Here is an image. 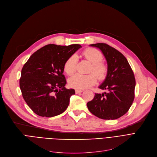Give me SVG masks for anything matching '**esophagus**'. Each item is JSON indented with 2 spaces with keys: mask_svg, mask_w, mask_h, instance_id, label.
Returning <instances> with one entry per match:
<instances>
[{
  "mask_svg": "<svg viewBox=\"0 0 157 157\" xmlns=\"http://www.w3.org/2000/svg\"><path fill=\"white\" fill-rule=\"evenodd\" d=\"M83 92V90H78V89H76V90H75V92H76V94H79V93H81V92Z\"/></svg>",
  "mask_w": 157,
  "mask_h": 157,
  "instance_id": "esophagus-1",
  "label": "esophagus"
}]
</instances>
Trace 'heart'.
<instances>
[{"instance_id": "b5f03b06", "label": "heart", "mask_w": 157, "mask_h": 157, "mask_svg": "<svg viewBox=\"0 0 157 157\" xmlns=\"http://www.w3.org/2000/svg\"><path fill=\"white\" fill-rule=\"evenodd\" d=\"M83 55L85 59L92 63V66L90 71L94 72L98 79H104L106 76L107 72H108V68L104 63L101 62L103 58L101 52L97 49L88 48L85 49ZM76 63L77 56L75 55H71L65 61L63 69L68 75H71L75 71ZM95 75L94 73H90L88 74H76L69 78V85L70 86L76 89L88 88L95 83L97 77Z\"/></svg>"}]
</instances>
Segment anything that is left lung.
<instances>
[{
    "label": "left lung",
    "mask_w": 157,
    "mask_h": 157,
    "mask_svg": "<svg viewBox=\"0 0 157 157\" xmlns=\"http://www.w3.org/2000/svg\"><path fill=\"white\" fill-rule=\"evenodd\" d=\"M99 48L108 63V73L98 86L108 92L95 94L87 103L89 111L104 120H116L124 115L134 99L136 79L132 69L119 51L105 43L90 44Z\"/></svg>",
    "instance_id": "1"
}]
</instances>
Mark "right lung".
<instances>
[{
    "label": "right lung",
    "mask_w": 157,
    "mask_h": 157,
    "mask_svg": "<svg viewBox=\"0 0 157 157\" xmlns=\"http://www.w3.org/2000/svg\"><path fill=\"white\" fill-rule=\"evenodd\" d=\"M80 48V44H48L33 53L24 64L20 88L25 101L36 114L53 117L67 108L75 90L65 87L63 66Z\"/></svg>",
    "instance_id": "right-lung-1"
}]
</instances>
